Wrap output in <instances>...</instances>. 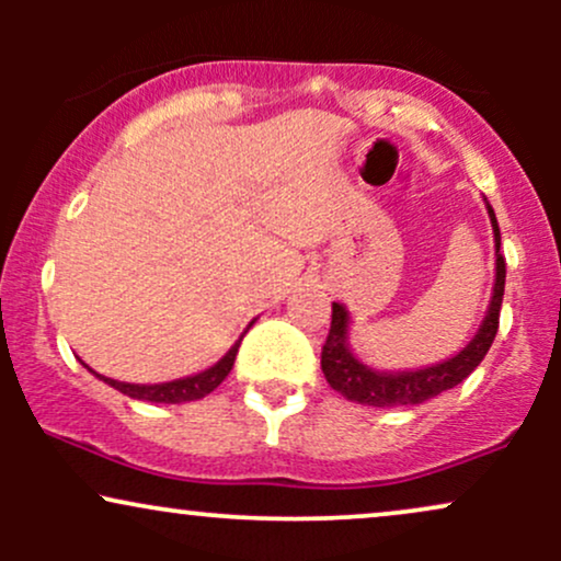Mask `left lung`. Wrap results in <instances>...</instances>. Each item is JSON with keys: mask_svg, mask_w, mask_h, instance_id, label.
I'll list each match as a JSON object with an SVG mask.
<instances>
[{"mask_svg": "<svg viewBox=\"0 0 561 561\" xmlns=\"http://www.w3.org/2000/svg\"><path fill=\"white\" fill-rule=\"evenodd\" d=\"M488 216H491L495 240V282L485 319H482L478 334L469 340L467 347H461L456 356L446 358V362L424 366V369L377 371L353 356V351L347 347V327H351V317H347L345 306L332 302V327L330 334H327L324 347H321V371H324L332 390H337L340 396L347 398V401L377 405V409L414 405L456 388V385L465 382V379L478 369L482 358H485V353L491 351L495 332H499V313L501 300H504L506 282V261L504 255H501V231L491 205H488Z\"/></svg>", "mask_w": 561, "mask_h": 561, "instance_id": "1", "label": "left lung"}]
</instances>
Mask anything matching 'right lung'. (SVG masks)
I'll use <instances>...</instances> for the list:
<instances>
[{
    "label": "right lung",
    "mask_w": 561,
    "mask_h": 561,
    "mask_svg": "<svg viewBox=\"0 0 561 561\" xmlns=\"http://www.w3.org/2000/svg\"><path fill=\"white\" fill-rule=\"evenodd\" d=\"M250 327H253V321H250ZM248 327V330H250ZM244 330V332H248ZM244 332L240 334V340H237L234 345L229 347L227 356L221 358V362L210 366V369L199 371V375H192V377H184V379H173V382H160V385H131V382H118V379H111V377H102L92 371L94 377H100L102 382H107L111 388L121 390L124 396L128 398H137V401H150V403H186V401H199V398H205L208 392H214L218 385L227 379V375L231 371V366H234V358H237V351H240V343L244 337Z\"/></svg>",
    "instance_id": "obj_1"
}]
</instances>
